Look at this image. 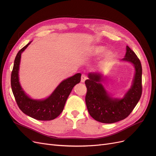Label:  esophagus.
<instances>
[{
  "instance_id": "obj_1",
  "label": "esophagus",
  "mask_w": 156,
  "mask_h": 156,
  "mask_svg": "<svg viewBox=\"0 0 156 156\" xmlns=\"http://www.w3.org/2000/svg\"><path fill=\"white\" fill-rule=\"evenodd\" d=\"M87 79H88V77H87V76L85 74H82V75H81V81L82 83H84Z\"/></svg>"
}]
</instances>
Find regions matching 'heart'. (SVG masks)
Segmentation results:
<instances>
[{"label": "heart", "instance_id": "b5f03b06", "mask_svg": "<svg viewBox=\"0 0 156 156\" xmlns=\"http://www.w3.org/2000/svg\"><path fill=\"white\" fill-rule=\"evenodd\" d=\"M107 51V48L104 46H95L90 50V53L92 55H99L104 53ZM115 55L112 52H107L105 55V59L107 60H111L114 58Z\"/></svg>", "mask_w": 156, "mask_h": 156}]
</instances>
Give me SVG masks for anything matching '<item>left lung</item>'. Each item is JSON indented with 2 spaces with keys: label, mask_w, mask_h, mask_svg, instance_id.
I'll use <instances>...</instances> for the list:
<instances>
[{
  "label": "left lung",
  "mask_w": 156,
  "mask_h": 156,
  "mask_svg": "<svg viewBox=\"0 0 156 156\" xmlns=\"http://www.w3.org/2000/svg\"><path fill=\"white\" fill-rule=\"evenodd\" d=\"M122 60L132 63L135 68L133 84L123 98L109 96L101 83L103 79L100 73H90L89 79L85 81L88 111L94 120L101 123L112 124L125 119L137 104L142 94V66L137 56L128 46Z\"/></svg>",
  "instance_id": "1"
}]
</instances>
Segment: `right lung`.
Wrapping results in <instances>:
<instances>
[{
  "label": "right lung",
  "instance_id": "add662e5",
  "mask_svg": "<svg viewBox=\"0 0 156 156\" xmlns=\"http://www.w3.org/2000/svg\"><path fill=\"white\" fill-rule=\"evenodd\" d=\"M31 41L18 52L14 60L11 75V87L17 104L25 115L38 120H51L62 112L66 101L75 84L81 81V73L64 80L48 98L42 100H32L21 88L19 81V69L21 53Z\"/></svg>",
  "mask_w": 156,
  "mask_h": 156
}]
</instances>
